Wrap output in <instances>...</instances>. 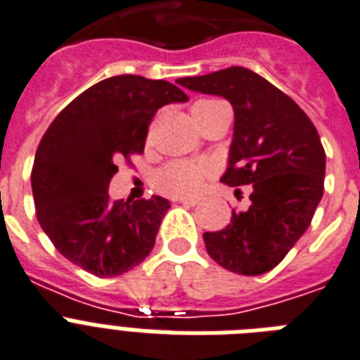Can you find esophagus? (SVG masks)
<instances>
[{"instance_id":"esophagus-1","label":"esophagus","mask_w":360,"mask_h":360,"mask_svg":"<svg viewBox=\"0 0 360 360\" xmlns=\"http://www.w3.org/2000/svg\"><path fill=\"white\" fill-rule=\"evenodd\" d=\"M175 201H179V203H183V205H188V207H194L200 203V198H177Z\"/></svg>"}]
</instances>
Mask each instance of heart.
<instances>
[{
  "label": "heart",
  "instance_id": "heart-1",
  "mask_svg": "<svg viewBox=\"0 0 360 360\" xmlns=\"http://www.w3.org/2000/svg\"><path fill=\"white\" fill-rule=\"evenodd\" d=\"M221 105L218 99H201L195 101L192 107V116H194L195 124L200 125L207 112ZM212 170L207 162H198V160H172L166 166H162L155 177V185L160 192H165L174 198L181 195H194L205 185Z\"/></svg>",
  "mask_w": 360,
  "mask_h": 360
}]
</instances>
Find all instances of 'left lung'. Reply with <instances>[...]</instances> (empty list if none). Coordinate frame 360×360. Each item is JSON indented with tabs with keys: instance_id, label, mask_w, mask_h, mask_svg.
I'll use <instances>...</instances> for the list:
<instances>
[{
	"instance_id": "obj_1",
	"label": "left lung",
	"mask_w": 360,
	"mask_h": 360,
	"mask_svg": "<svg viewBox=\"0 0 360 360\" xmlns=\"http://www.w3.org/2000/svg\"><path fill=\"white\" fill-rule=\"evenodd\" d=\"M177 83L233 105L235 134L221 183L251 190L246 210L233 209L231 224L203 235L207 253L233 274H266L302 238L322 200L320 134L290 96L242 66Z\"/></svg>"
}]
</instances>
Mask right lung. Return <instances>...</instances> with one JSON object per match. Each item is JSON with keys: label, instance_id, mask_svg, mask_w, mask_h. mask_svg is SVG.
<instances>
[{"label": "right lung", "instance_id": "right-lung-1", "mask_svg": "<svg viewBox=\"0 0 360 360\" xmlns=\"http://www.w3.org/2000/svg\"><path fill=\"white\" fill-rule=\"evenodd\" d=\"M175 84L114 75L84 90L44 133L33 170L37 220L60 255L98 277L122 276L155 246L170 201H112L109 183L120 159L144 153L155 112L186 101Z\"/></svg>", "mask_w": 360, "mask_h": 360}]
</instances>
